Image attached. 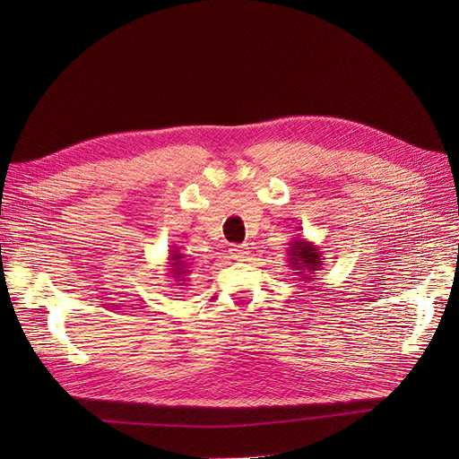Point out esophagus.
Listing matches in <instances>:
<instances>
[{
  "label": "esophagus",
  "instance_id": "obj_1",
  "mask_svg": "<svg viewBox=\"0 0 459 459\" xmlns=\"http://www.w3.org/2000/svg\"><path fill=\"white\" fill-rule=\"evenodd\" d=\"M230 255L236 260H246L249 256V247L247 246H232Z\"/></svg>",
  "mask_w": 459,
  "mask_h": 459
}]
</instances>
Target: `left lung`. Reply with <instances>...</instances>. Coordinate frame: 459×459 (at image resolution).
Returning a JSON list of instances; mask_svg holds the SVG:
<instances>
[{
    "mask_svg": "<svg viewBox=\"0 0 459 459\" xmlns=\"http://www.w3.org/2000/svg\"><path fill=\"white\" fill-rule=\"evenodd\" d=\"M286 255L288 266L294 270L299 281H310L312 277H316L325 262L324 251L301 236H294L292 242L288 244Z\"/></svg>",
    "mask_w": 459,
    "mask_h": 459,
    "instance_id": "left-lung-1",
    "label": "left lung"
}]
</instances>
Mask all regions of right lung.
I'll use <instances>...</instances> for the list:
<instances>
[{
  "mask_svg": "<svg viewBox=\"0 0 459 459\" xmlns=\"http://www.w3.org/2000/svg\"><path fill=\"white\" fill-rule=\"evenodd\" d=\"M167 270H169V277L175 279V282H178V286H186V281L189 279L187 275H191L193 272V262H189L178 247L169 249V256H167Z\"/></svg>",
  "mask_w": 459,
  "mask_h": 459,
  "instance_id": "add662e5",
  "label": "right lung"
}]
</instances>
